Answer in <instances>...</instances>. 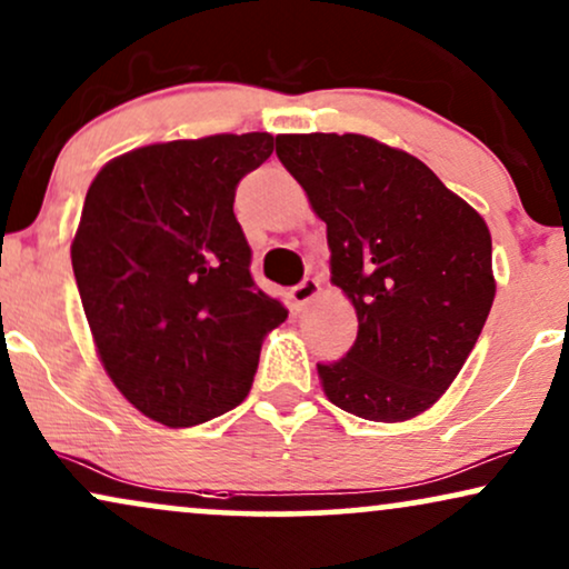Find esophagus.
<instances>
[{
	"label": "esophagus",
	"instance_id": "1",
	"mask_svg": "<svg viewBox=\"0 0 569 569\" xmlns=\"http://www.w3.org/2000/svg\"><path fill=\"white\" fill-rule=\"evenodd\" d=\"M320 293V280L318 278H305L299 286L291 289V299L297 307H305Z\"/></svg>",
	"mask_w": 569,
	"mask_h": 569
}]
</instances>
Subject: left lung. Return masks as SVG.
Listing matches in <instances>:
<instances>
[{
    "label": "left lung",
    "instance_id": "left-lung-1",
    "mask_svg": "<svg viewBox=\"0 0 569 569\" xmlns=\"http://www.w3.org/2000/svg\"><path fill=\"white\" fill-rule=\"evenodd\" d=\"M283 168L328 226L330 283L357 309V341L318 365L343 412L401 422L451 386L493 305L486 220L417 157L359 133H286Z\"/></svg>",
    "mask_w": 569,
    "mask_h": 569
}]
</instances>
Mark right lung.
Returning <instances> with one entry per match:
<instances>
[{
	"label": "right lung",
	"instance_id": "obj_1",
	"mask_svg": "<svg viewBox=\"0 0 569 569\" xmlns=\"http://www.w3.org/2000/svg\"><path fill=\"white\" fill-rule=\"evenodd\" d=\"M270 133L149 143L114 157L86 193L70 247L107 376L168 428L247 399L262 338L289 309L251 280L236 186L272 154Z\"/></svg>",
	"mask_w": 569,
	"mask_h": 569
}]
</instances>
